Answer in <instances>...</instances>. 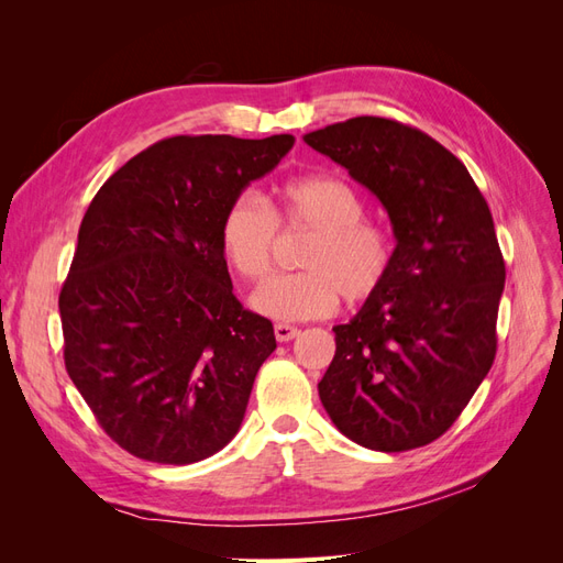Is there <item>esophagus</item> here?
Listing matches in <instances>:
<instances>
[{"label": "esophagus", "mask_w": 563, "mask_h": 563, "mask_svg": "<svg viewBox=\"0 0 563 563\" xmlns=\"http://www.w3.org/2000/svg\"><path fill=\"white\" fill-rule=\"evenodd\" d=\"M298 333V327H291V323H275V335L279 343H288V340H294Z\"/></svg>", "instance_id": "esophagus-1"}]
</instances>
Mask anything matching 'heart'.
Segmentation results:
<instances>
[{
  "label": "heart",
  "instance_id": "1",
  "mask_svg": "<svg viewBox=\"0 0 563 563\" xmlns=\"http://www.w3.org/2000/svg\"><path fill=\"white\" fill-rule=\"evenodd\" d=\"M366 207L354 187L335 176H308L277 187L275 209L251 195H236L220 218V249L236 275L261 282L269 275L277 225L310 232L298 267L302 272L265 282L251 308L269 319L308 321L338 310L340 296L356 305L376 296L389 277L395 244L364 220Z\"/></svg>",
  "mask_w": 563,
  "mask_h": 563
}]
</instances>
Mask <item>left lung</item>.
I'll list each match as a JSON object with an SVG mask.
<instances>
[{
  "label": "left lung",
  "mask_w": 563,
  "mask_h": 563,
  "mask_svg": "<svg viewBox=\"0 0 563 563\" xmlns=\"http://www.w3.org/2000/svg\"><path fill=\"white\" fill-rule=\"evenodd\" d=\"M302 141L376 195L397 240L380 291L333 327L319 399L364 449L430 444L496 360L505 263L488 203L444 145L391 119L354 117Z\"/></svg>",
  "instance_id": "obj_1"
}]
</instances>
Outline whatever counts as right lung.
<instances>
[{"instance_id": "add662e5", "label": "right lung", "mask_w": 563, "mask_h": 563, "mask_svg": "<svg viewBox=\"0 0 563 563\" xmlns=\"http://www.w3.org/2000/svg\"><path fill=\"white\" fill-rule=\"evenodd\" d=\"M294 143L288 133L159 141L84 213L58 298L65 368L131 455L190 465L240 432L277 340L232 294L220 218Z\"/></svg>"}]
</instances>
